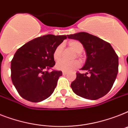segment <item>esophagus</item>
Returning <instances> with one entry per match:
<instances>
[{"instance_id":"34e87169","label":"esophagus","mask_w":128,"mask_h":128,"mask_svg":"<svg viewBox=\"0 0 128 128\" xmlns=\"http://www.w3.org/2000/svg\"><path fill=\"white\" fill-rule=\"evenodd\" d=\"M68 74V72H66V71H63L62 72V74L64 75V76H65V75H66Z\"/></svg>"}]
</instances>
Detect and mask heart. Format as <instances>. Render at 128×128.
Wrapping results in <instances>:
<instances>
[{
    "instance_id": "heart-1",
    "label": "heart",
    "mask_w": 128,
    "mask_h": 128,
    "mask_svg": "<svg viewBox=\"0 0 128 128\" xmlns=\"http://www.w3.org/2000/svg\"><path fill=\"white\" fill-rule=\"evenodd\" d=\"M69 46L75 52H76L77 56H81V53L84 50V46L82 44V42L77 40H71L69 42ZM62 50H63V44H60L55 48L53 52V58L54 59V60L58 61L61 58ZM80 65V62L78 60H74L72 62L60 60L56 63V67L58 70H62V71L71 72L78 68Z\"/></svg>"
}]
</instances>
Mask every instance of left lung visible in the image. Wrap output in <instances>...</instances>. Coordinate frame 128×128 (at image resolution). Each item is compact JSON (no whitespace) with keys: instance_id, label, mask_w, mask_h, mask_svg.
I'll list each match as a JSON object with an SVG mask.
<instances>
[{"instance_id":"8db88e82","label":"left lung","mask_w":128,"mask_h":128,"mask_svg":"<svg viewBox=\"0 0 128 128\" xmlns=\"http://www.w3.org/2000/svg\"><path fill=\"white\" fill-rule=\"evenodd\" d=\"M82 42L87 54L82 70L76 73L71 88L77 95L91 100L101 98L112 87L118 72V56L109 42L86 32L67 35ZM90 74L87 76V74Z\"/></svg>"}]
</instances>
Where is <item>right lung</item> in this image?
<instances>
[{"label": "right lung", "instance_id": "right-lung-1", "mask_svg": "<svg viewBox=\"0 0 128 128\" xmlns=\"http://www.w3.org/2000/svg\"><path fill=\"white\" fill-rule=\"evenodd\" d=\"M66 35H43L30 40L16 52L11 61V79L22 98L37 102L49 97L62 72H48L55 65V48Z\"/></svg>", "mask_w": 128, "mask_h": 128}]
</instances>
